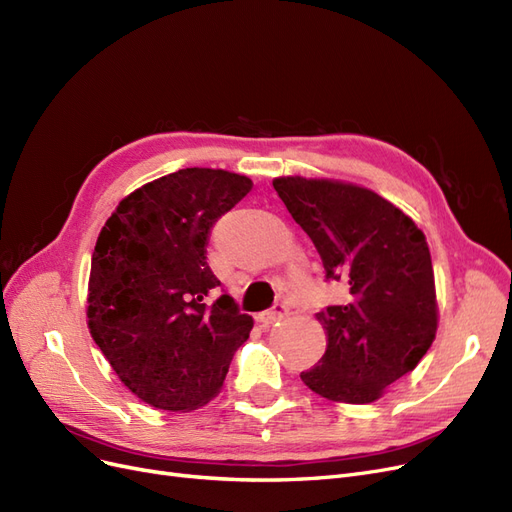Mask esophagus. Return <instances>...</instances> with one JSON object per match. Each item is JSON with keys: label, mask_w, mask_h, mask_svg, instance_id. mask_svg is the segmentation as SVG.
Instances as JSON below:
<instances>
[{"label": "esophagus", "mask_w": 512, "mask_h": 512, "mask_svg": "<svg viewBox=\"0 0 512 512\" xmlns=\"http://www.w3.org/2000/svg\"><path fill=\"white\" fill-rule=\"evenodd\" d=\"M287 316H289V308L285 304H274V308L261 312L257 316V320H259L263 327H268V325H274V323H278V320L287 318Z\"/></svg>", "instance_id": "obj_1"}]
</instances>
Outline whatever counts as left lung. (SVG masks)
I'll list each match as a JSON object with an SVG mask.
<instances>
[{"instance_id":"8db88e82","label":"left lung","mask_w":512,"mask_h":512,"mask_svg":"<svg viewBox=\"0 0 512 512\" xmlns=\"http://www.w3.org/2000/svg\"><path fill=\"white\" fill-rule=\"evenodd\" d=\"M274 189L350 299L316 318L327 331L318 365L301 382L335 403L367 405L413 371L439 323L424 232L386 198L333 179L278 177Z\"/></svg>"}]
</instances>
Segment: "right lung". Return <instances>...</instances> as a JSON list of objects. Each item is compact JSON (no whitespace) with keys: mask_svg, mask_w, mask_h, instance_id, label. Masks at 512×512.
Instances as JSON below:
<instances>
[{"mask_svg":"<svg viewBox=\"0 0 512 512\" xmlns=\"http://www.w3.org/2000/svg\"><path fill=\"white\" fill-rule=\"evenodd\" d=\"M253 181L221 168H181L126 196L92 253L88 329L122 384L147 405L189 411L223 386L253 318L217 295L206 263L215 221Z\"/></svg>","mask_w":512,"mask_h":512,"instance_id":"1","label":"right lung"}]
</instances>
